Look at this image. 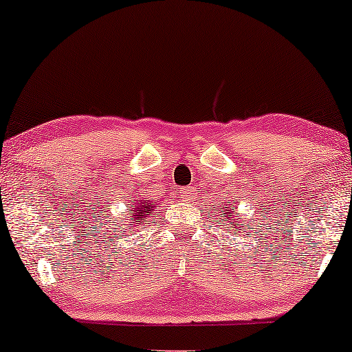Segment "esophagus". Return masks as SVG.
Listing matches in <instances>:
<instances>
[{
    "label": "esophagus",
    "mask_w": 352,
    "mask_h": 352,
    "mask_svg": "<svg viewBox=\"0 0 352 352\" xmlns=\"http://www.w3.org/2000/svg\"><path fill=\"white\" fill-rule=\"evenodd\" d=\"M197 197V194H195V189L192 186H187V187H184V189L181 190V200L182 201H187V204H189V201H192Z\"/></svg>",
    "instance_id": "1"
}]
</instances>
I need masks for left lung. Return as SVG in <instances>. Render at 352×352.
<instances>
[{
    "label": "left lung",
    "instance_id": "left-lung-1",
    "mask_svg": "<svg viewBox=\"0 0 352 352\" xmlns=\"http://www.w3.org/2000/svg\"><path fill=\"white\" fill-rule=\"evenodd\" d=\"M232 204H235L234 200H232ZM223 210H224V213H223L224 218L219 223L221 226L226 224L230 230L234 229V230H239V232H240V230H245L243 226H240V224H245V219L242 218V216H237V211L230 208V201H228V204H226V206H224ZM250 221H252V219H250Z\"/></svg>",
    "mask_w": 352,
    "mask_h": 352
}]
</instances>
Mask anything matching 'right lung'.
<instances>
[{
  "mask_svg": "<svg viewBox=\"0 0 352 352\" xmlns=\"http://www.w3.org/2000/svg\"><path fill=\"white\" fill-rule=\"evenodd\" d=\"M134 205L133 208H129V219L134 221V224H144L147 221V214H151V205L148 200H131ZM134 224H128V228H133Z\"/></svg>",
  "mask_w": 352,
  "mask_h": 352,
  "instance_id": "add662e5",
  "label": "right lung"
}]
</instances>
